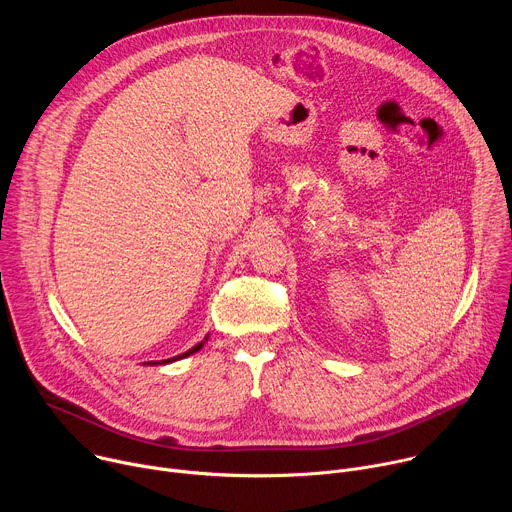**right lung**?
<instances>
[{"mask_svg": "<svg viewBox=\"0 0 512 512\" xmlns=\"http://www.w3.org/2000/svg\"><path fill=\"white\" fill-rule=\"evenodd\" d=\"M202 346H204V342H198V344L192 346L190 350H186V352H182V354H178V356H174V358H168V360H164V362H172V360H178V358H186V356H190L192 352H198ZM148 364H152V362H148ZM154 364H156V362H154Z\"/></svg>", "mask_w": 512, "mask_h": 512, "instance_id": "right-lung-1", "label": "right lung"}]
</instances>
